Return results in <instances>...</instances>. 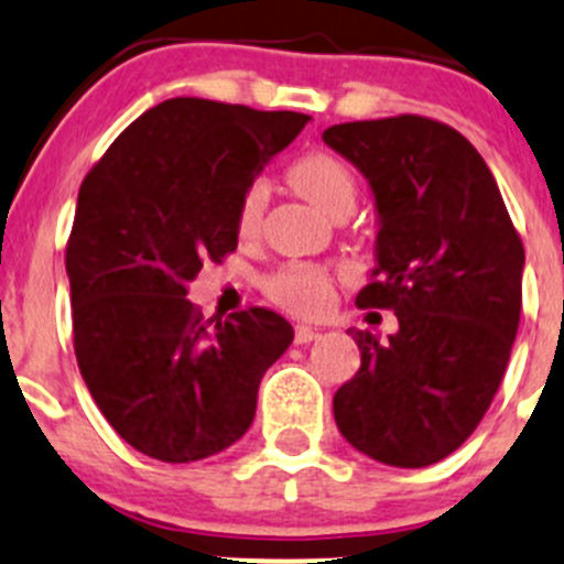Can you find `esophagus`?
Segmentation results:
<instances>
[{"label":"esophagus","instance_id":"obj_1","mask_svg":"<svg viewBox=\"0 0 564 564\" xmlns=\"http://www.w3.org/2000/svg\"><path fill=\"white\" fill-rule=\"evenodd\" d=\"M318 333L314 327H308V324H297L294 327V344H311V340H316Z\"/></svg>","mask_w":564,"mask_h":564}]
</instances>
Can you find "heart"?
Wrapping results in <instances>:
<instances>
[{
  "mask_svg": "<svg viewBox=\"0 0 564 564\" xmlns=\"http://www.w3.org/2000/svg\"><path fill=\"white\" fill-rule=\"evenodd\" d=\"M289 182L300 196L308 198L322 213L349 215L357 202V176L349 163L327 150H308L294 158L286 169ZM267 207V182L250 180L237 204V235L256 237ZM267 294L283 308L303 316H316L333 303V281L324 270L308 264H283L267 278Z\"/></svg>",
  "mask_w": 564,
  "mask_h": 564,
  "instance_id": "heart-1",
  "label": "heart"
}]
</instances>
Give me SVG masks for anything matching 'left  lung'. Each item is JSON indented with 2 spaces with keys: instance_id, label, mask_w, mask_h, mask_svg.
I'll use <instances>...</instances> for the list:
<instances>
[{
  "instance_id": "left-lung-1",
  "label": "left lung",
  "mask_w": 564,
  "mask_h": 564,
  "mask_svg": "<svg viewBox=\"0 0 564 564\" xmlns=\"http://www.w3.org/2000/svg\"><path fill=\"white\" fill-rule=\"evenodd\" d=\"M322 139L377 196L379 267L357 305L398 316L390 340L349 329L362 362L335 392V423L368 458L436 464L469 440L502 384L524 242L480 152L451 124L398 113L333 124Z\"/></svg>"
}]
</instances>
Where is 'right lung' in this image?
I'll list each match as a JSON object with an SVG mask.
<instances>
[{"label":"right lung","instance_id":"right-lung-1","mask_svg":"<svg viewBox=\"0 0 564 564\" xmlns=\"http://www.w3.org/2000/svg\"><path fill=\"white\" fill-rule=\"evenodd\" d=\"M308 119L163 100L84 176L65 250L73 349L104 417L144 456L202 460L253 423L292 324L267 308L207 318L185 283L235 253L242 191Z\"/></svg>","mask_w":564,"mask_h":564}]
</instances>
